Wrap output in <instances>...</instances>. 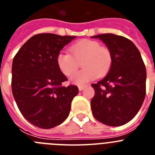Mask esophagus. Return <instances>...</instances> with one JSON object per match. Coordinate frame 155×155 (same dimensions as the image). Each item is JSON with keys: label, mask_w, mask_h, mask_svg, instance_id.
I'll list each match as a JSON object with an SVG mask.
<instances>
[{"label": "esophagus", "mask_w": 155, "mask_h": 155, "mask_svg": "<svg viewBox=\"0 0 155 155\" xmlns=\"http://www.w3.org/2000/svg\"><path fill=\"white\" fill-rule=\"evenodd\" d=\"M84 87H85V85H78L79 91H82L84 88Z\"/></svg>", "instance_id": "obj_1"}]
</instances>
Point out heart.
I'll return each instance as SVG.
<instances>
[{"mask_svg":"<svg viewBox=\"0 0 155 155\" xmlns=\"http://www.w3.org/2000/svg\"><path fill=\"white\" fill-rule=\"evenodd\" d=\"M69 51L71 54L65 52L59 53L57 65L64 75L71 77L78 70L79 63L81 62L84 69L71 78V81L76 84H85L97 77L105 76L113 64L110 50L101 46L97 41L83 39L71 46Z\"/></svg>","mask_w":155,"mask_h":155,"instance_id":"1","label":"heart"}]
</instances>
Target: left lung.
<instances>
[{
  "instance_id": "1",
  "label": "left lung",
  "mask_w": 155,
  "mask_h": 155,
  "mask_svg": "<svg viewBox=\"0 0 155 155\" xmlns=\"http://www.w3.org/2000/svg\"><path fill=\"white\" fill-rule=\"evenodd\" d=\"M107 46L113 57L109 73L92 84L91 100L94 117L111 127L130 121L141 107L146 94V68L134 42L121 35L106 33L91 36Z\"/></svg>"
}]
</instances>
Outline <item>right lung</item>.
<instances>
[{
	"label": "right lung",
	"instance_id": "obj_1",
	"mask_svg": "<svg viewBox=\"0 0 155 155\" xmlns=\"http://www.w3.org/2000/svg\"><path fill=\"white\" fill-rule=\"evenodd\" d=\"M74 38L36 34L14 57L12 94L22 116L35 127L50 129L62 124L78 94L76 85H62L68 78L57 62L59 53Z\"/></svg>",
	"mask_w": 155,
	"mask_h": 155
}]
</instances>
